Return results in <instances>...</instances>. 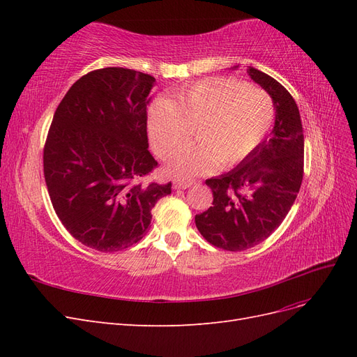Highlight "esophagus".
Instances as JSON below:
<instances>
[{
    "label": "esophagus",
    "mask_w": 357,
    "mask_h": 357,
    "mask_svg": "<svg viewBox=\"0 0 357 357\" xmlns=\"http://www.w3.org/2000/svg\"><path fill=\"white\" fill-rule=\"evenodd\" d=\"M195 185V180L192 178H176L174 180V189H188Z\"/></svg>",
    "instance_id": "obj_1"
}]
</instances>
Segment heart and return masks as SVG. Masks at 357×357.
<instances>
[{"instance_id": "heart-1", "label": "heart", "mask_w": 357, "mask_h": 357, "mask_svg": "<svg viewBox=\"0 0 357 357\" xmlns=\"http://www.w3.org/2000/svg\"><path fill=\"white\" fill-rule=\"evenodd\" d=\"M273 101L257 86L211 77L155 100L147 112L150 143L160 158L185 144L193 128L195 144L171 160L183 176L238 165L262 142L273 122Z\"/></svg>"}]
</instances>
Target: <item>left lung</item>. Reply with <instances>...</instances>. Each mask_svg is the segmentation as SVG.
Returning <instances> with one entry per match:
<instances>
[{
  "instance_id": "1",
  "label": "left lung",
  "mask_w": 357,
  "mask_h": 357,
  "mask_svg": "<svg viewBox=\"0 0 357 357\" xmlns=\"http://www.w3.org/2000/svg\"><path fill=\"white\" fill-rule=\"evenodd\" d=\"M247 71L271 95L274 129L238 167L205 180L213 207L195 215L204 238L228 252L265 241L284 220L304 177V132L294 96L271 75L253 67Z\"/></svg>"
}]
</instances>
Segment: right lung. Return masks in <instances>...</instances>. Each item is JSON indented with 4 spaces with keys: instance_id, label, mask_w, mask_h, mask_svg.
<instances>
[{
    "instance_id": "obj_1",
    "label": "right lung",
    "mask_w": 357,
    "mask_h": 357,
    "mask_svg": "<svg viewBox=\"0 0 357 357\" xmlns=\"http://www.w3.org/2000/svg\"><path fill=\"white\" fill-rule=\"evenodd\" d=\"M155 82L129 68L93 70L71 86L49 128L43 168L52 205L74 238L98 252L142 240L155 204L171 193V181L144 180L158 167L147 150Z\"/></svg>"
}]
</instances>
